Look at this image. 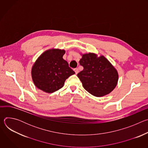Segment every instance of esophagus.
Wrapping results in <instances>:
<instances>
[{
	"label": "esophagus",
	"instance_id": "34e87169",
	"mask_svg": "<svg viewBox=\"0 0 148 148\" xmlns=\"http://www.w3.org/2000/svg\"><path fill=\"white\" fill-rule=\"evenodd\" d=\"M74 70V71H75V74H78V69H75Z\"/></svg>",
	"mask_w": 148,
	"mask_h": 148
}]
</instances>
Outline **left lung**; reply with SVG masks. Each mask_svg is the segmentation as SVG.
I'll return each mask as SVG.
<instances>
[{
  "instance_id": "left-lung-1",
  "label": "left lung",
  "mask_w": 148,
  "mask_h": 148,
  "mask_svg": "<svg viewBox=\"0 0 148 148\" xmlns=\"http://www.w3.org/2000/svg\"><path fill=\"white\" fill-rule=\"evenodd\" d=\"M79 64L84 67L77 76L86 91L92 95L101 97L112 92L117 85L118 73L104 56L95 53L82 55Z\"/></svg>"
}]
</instances>
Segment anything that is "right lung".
<instances>
[{"instance_id": "obj_1", "label": "right lung", "mask_w": 148, "mask_h": 148, "mask_svg": "<svg viewBox=\"0 0 148 148\" xmlns=\"http://www.w3.org/2000/svg\"><path fill=\"white\" fill-rule=\"evenodd\" d=\"M64 50L52 49L45 51L37 59L32 69L35 86L47 93L54 92L64 86V82L75 72L62 58Z\"/></svg>"}]
</instances>
